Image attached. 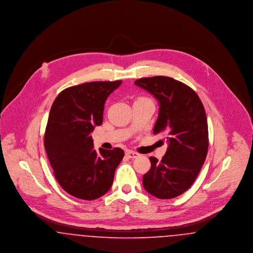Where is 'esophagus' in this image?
Wrapping results in <instances>:
<instances>
[{"label":"esophagus","mask_w":253,"mask_h":253,"mask_svg":"<svg viewBox=\"0 0 253 253\" xmlns=\"http://www.w3.org/2000/svg\"><path fill=\"white\" fill-rule=\"evenodd\" d=\"M126 156L129 157V158H135V157H139V155L135 152H132V151H127L126 152Z\"/></svg>","instance_id":"obj_1"}]
</instances>
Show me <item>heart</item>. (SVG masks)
Masks as SVG:
<instances>
[{
    "label": "heart",
    "mask_w": 253,
    "mask_h": 253,
    "mask_svg": "<svg viewBox=\"0 0 253 253\" xmlns=\"http://www.w3.org/2000/svg\"><path fill=\"white\" fill-rule=\"evenodd\" d=\"M140 98H145V97H140Z\"/></svg>",
    "instance_id": "1"
}]
</instances>
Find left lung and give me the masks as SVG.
I'll list each match as a JSON object with an SVG mask.
<instances>
[{"mask_svg":"<svg viewBox=\"0 0 253 253\" xmlns=\"http://www.w3.org/2000/svg\"><path fill=\"white\" fill-rule=\"evenodd\" d=\"M134 84L157 98L159 113L154 133L166 134L168 143L160 161L150 157L152 166L143 175V187L157 198H174L193 185L208 154L204 106L191 87L169 77L142 78Z\"/></svg>","mask_w":253,"mask_h":253,"instance_id":"left-lung-1","label":"left lung"}]
</instances>
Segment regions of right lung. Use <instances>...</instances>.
Masks as SVG:
<instances>
[{"instance_id":"add662e5","label":"right lung","mask_w":253,"mask_h":253,"mask_svg":"<svg viewBox=\"0 0 253 253\" xmlns=\"http://www.w3.org/2000/svg\"><path fill=\"white\" fill-rule=\"evenodd\" d=\"M121 83L72 86L61 91L52 104L44 148L56 179L74 197L95 200L112 187L124 152L121 148L96 151L91 132L102 124L104 103Z\"/></svg>"}]
</instances>
